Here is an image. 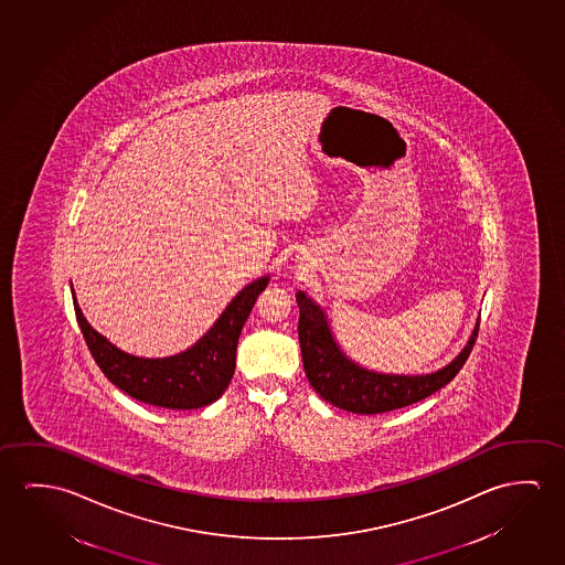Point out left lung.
<instances>
[{"mask_svg":"<svg viewBox=\"0 0 565 565\" xmlns=\"http://www.w3.org/2000/svg\"><path fill=\"white\" fill-rule=\"evenodd\" d=\"M299 344L305 374L322 399L356 415H377L407 407L450 383L466 364L478 339L479 322L460 354L433 374H382L348 358L330 330L321 305L297 291Z\"/></svg>","mask_w":565,"mask_h":565,"instance_id":"1","label":"left lung"}]
</instances>
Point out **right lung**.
<instances>
[{
  "label": "right lung",
  "instance_id": "add662e5",
  "mask_svg": "<svg viewBox=\"0 0 565 565\" xmlns=\"http://www.w3.org/2000/svg\"><path fill=\"white\" fill-rule=\"evenodd\" d=\"M268 281L269 276L254 279L236 294L215 324L193 347L166 358H140L122 352L92 329L74 289L72 299L87 348L109 382L140 403L188 411L211 405L225 393L235 374L236 344L244 322Z\"/></svg>",
  "mask_w": 565,
  "mask_h": 565
}]
</instances>
